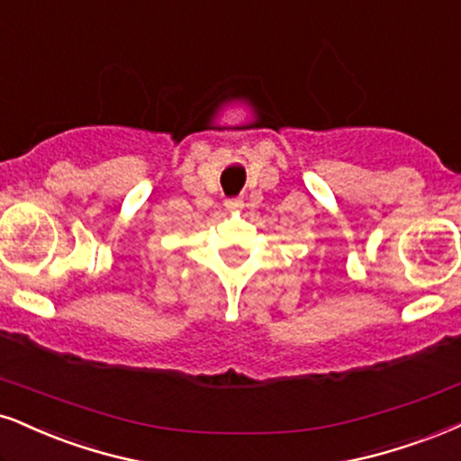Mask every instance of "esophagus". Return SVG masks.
Masks as SVG:
<instances>
[{
  "mask_svg": "<svg viewBox=\"0 0 461 461\" xmlns=\"http://www.w3.org/2000/svg\"><path fill=\"white\" fill-rule=\"evenodd\" d=\"M224 204H226V209H230V212H237V209L243 207V201L241 198H229Z\"/></svg>",
  "mask_w": 461,
  "mask_h": 461,
  "instance_id": "34e87169",
  "label": "esophagus"
}]
</instances>
